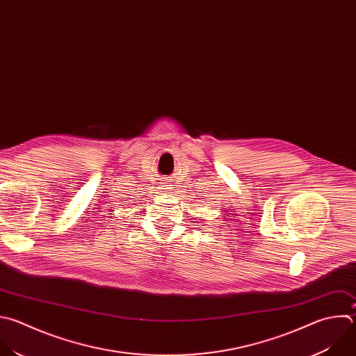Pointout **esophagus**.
<instances>
[{
    "instance_id": "1",
    "label": "esophagus",
    "mask_w": 356,
    "mask_h": 356,
    "mask_svg": "<svg viewBox=\"0 0 356 356\" xmlns=\"http://www.w3.org/2000/svg\"><path fill=\"white\" fill-rule=\"evenodd\" d=\"M163 188H165V190H169V187H168V184H165V186H163Z\"/></svg>"
}]
</instances>
